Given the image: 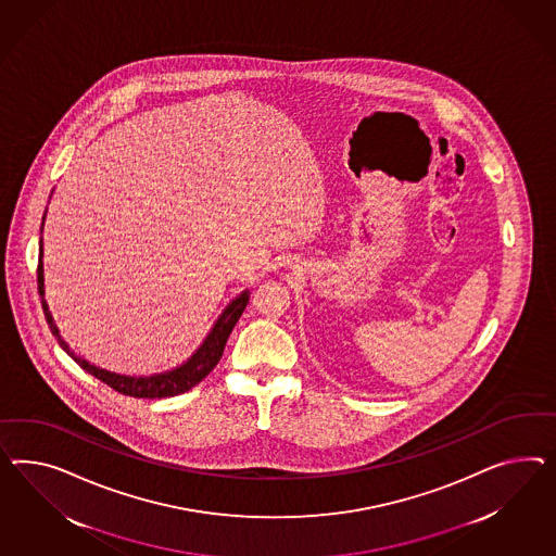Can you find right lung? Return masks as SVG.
<instances>
[{"label":"right lung","instance_id":"right-lung-1","mask_svg":"<svg viewBox=\"0 0 556 556\" xmlns=\"http://www.w3.org/2000/svg\"><path fill=\"white\" fill-rule=\"evenodd\" d=\"M42 226H45V218H42ZM42 255H45V249H42V239H40V258H38V293L42 298V309H45L46 321L50 326L52 336L59 340L62 350L73 358V361L87 370L89 375L99 378L101 382H105L106 387H111L113 391L121 392V394H127V396H136V399H165V396H176L181 392L190 391L192 387H195L198 382H202L206 376L211 375L214 370V366L218 364V361L223 358V352H225L226 340L230 336L232 328L237 326L239 317L242 316L247 303H249V289L242 291L240 295H237L235 300L230 301L226 305L225 312L220 314V317L214 321L211 333L204 338V342L200 344V348L195 350L194 354L188 358V361L172 368V370H165L160 375L151 376H123L115 375V372H109L105 368H97L94 364L85 361V358H78L75 352L71 350V345L66 344L62 340L61 331L56 328L52 314L48 309V303L45 300V263H42Z\"/></svg>","mask_w":556,"mask_h":556}]
</instances>
